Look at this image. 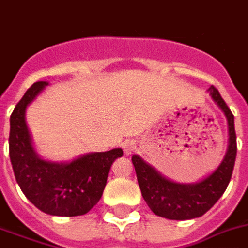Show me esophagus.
Masks as SVG:
<instances>
[{
    "label": "esophagus",
    "instance_id": "esophagus-1",
    "mask_svg": "<svg viewBox=\"0 0 248 248\" xmlns=\"http://www.w3.org/2000/svg\"><path fill=\"white\" fill-rule=\"evenodd\" d=\"M135 147H137V143H135L134 140H126V142L124 143V154H126V155L131 154V153L135 150Z\"/></svg>",
    "mask_w": 248,
    "mask_h": 248
}]
</instances>
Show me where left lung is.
I'll return each mask as SVG.
<instances>
[{
    "label": "left lung",
    "instance_id": "1",
    "mask_svg": "<svg viewBox=\"0 0 248 248\" xmlns=\"http://www.w3.org/2000/svg\"><path fill=\"white\" fill-rule=\"evenodd\" d=\"M211 97L227 117L229 121L230 143L223 162L215 171L194 185H181L169 181L147 165L142 158L133 155L131 161L135 167L137 179L142 197L153 213L174 220H185L202 217L217 203L227 188L234 170L236 158V134L234 127V115L220 97L218 89H208Z\"/></svg>",
    "mask_w": 248,
    "mask_h": 248
}]
</instances>
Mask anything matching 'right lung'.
Returning a JSON list of instances; mask_svg holds the SVG:
<instances>
[{"mask_svg":"<svg viewBox=\"0 0 248 248\" xmlns=\"http://www.w3.org/2000/svg\"><path fill=\"white\" fill-rule=\"evenodd\" d=\"M46 85L33 83L10 115L9 155L14 177L25 197L41 211L56 217L83 215L101 199L110 166L124 151L92 153L65 165L41 159L31 146L25 110Z\"/></svg>","mask_w":248,"mask_h":248,"instance_id":"1","label":"right lung"}]
</instances>
